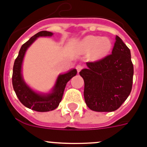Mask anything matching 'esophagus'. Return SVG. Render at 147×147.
Masks as SVG:
<instances>
[{"instance_id":"esophagus-1","label":"esophagus","mask_w":147,"mask_h":147,"mask_svg":"<svg viewBox=\"0 0 147 147\" xmlns=\"http://www.w3.org/2000/svg\"><path fill=\"white\" fill-rule=\"evenodd\" d=\"M76 70H77V72L79 73L83 68V66L81 65H77L76 67Z\"/></svg>"}]
</instances>
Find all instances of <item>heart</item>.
<instances>
[{"instance_id":"obj_1","label":"heart","mask_w":147,"mask_h":147,"mask_svg":"<svg viewBox=\"0 0 147 147\" xmlns=\"http://www.w3.org/2000/svg\"><path fill=\"white\" fill-rule=\"evenodd\" d=\"M82 45L86 51H93L94 57L100 59L110 52L112 48V42L107 37H99L90 35L82 40Z\"/></svg>"}]
</instances>
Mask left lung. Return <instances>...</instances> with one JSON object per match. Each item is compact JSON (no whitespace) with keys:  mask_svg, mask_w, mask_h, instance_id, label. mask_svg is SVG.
<instances>
[{"mask_svg":"<svg viewBox=\"0 0 147 147\" xmlns=\"http://www.w3.org/2000/svg\"><path fill=\"white\" fill-rule=\"evenodd\" d=\"M86 64L80 74L85 82L87 106L96 112L119 109L132 90L134 70L129 48L116 36L112 54Z\"/></svg>","mask_w":147,"mask_h":147,"instance_id":"left-lung-1","label":"left lung"}]
</instances>
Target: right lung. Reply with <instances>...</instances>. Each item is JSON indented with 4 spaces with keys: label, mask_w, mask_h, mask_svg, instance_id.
<instances>
[{
    "label": "right lung",
    "mask_w": 147,
    "mask_h": 147,
    "mask_svg": "<svg viewBox=\"0 0 147 147\" xmlns=\"http://www.w3.org/2000/svg\"><path fill=\"white\" fill-rule=\"evenodd\" d=\"M53 33L47 31H42L34 35L22 45L13 66L12 85L18 99L25 107L37 112H49L57 108L62 100L66 84L77 73L76 69H72L64 74H59L51 93L47 94L36 93L24 82L21 70L26 50L37 37H51Z\"/></svg>",
    "instance_id": "1"
}]
</instances>
